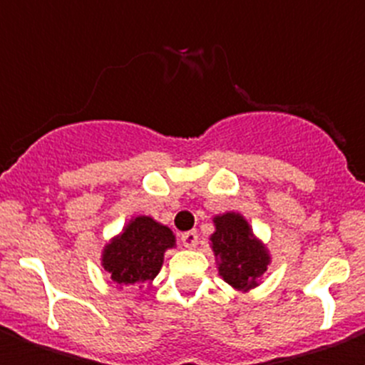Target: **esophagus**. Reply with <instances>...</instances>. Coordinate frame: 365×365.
<instances>
[{
    "instance_id": "1",
    "label": "esophagus",
    "mask_w": 365,
    "mask_h": 365,
    "mask_svg": "<svg viewBox=\"0 0 365 365\" xmlns=\"http://www.w3.org/2000/svg\"><path fill=\"white\" fill-rule=\"evenodd\" d=\"M180 243L185 245L186 248H195L199 243V235L195 230H188L185 234H180Z\"/></svg>"
}]
</instances>
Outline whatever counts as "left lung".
Here are the masks:
<instances>
[{"instance_id":"8db88e82","label":"left lung","mask_w":365,"mask_h":365,"mask_svg":"<svg viewBox=\"0 0 365 365\" xmlns=\"http://www.w3.org/2000/svg\"><path fill=\"white\" fill-rule=\"evenodd\" d=\"M215 232L210 235L212 250L217 259L219 276L235 291H248L267 272L270 263L269 250L247 222L235 212L215 215Z\"/></svg>"}]
</instances>
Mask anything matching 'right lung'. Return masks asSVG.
<instances>
[{
  "label": "right lung",
  "mask_w": 365,
  "mask_h": 365,
  "mask_svg": "<svg viewBox=\"0 0 365 365\" xmlns=\"http://www.w3.org/2000/svg\"><path fill=\"white\" fill-rule=\"evenodd\" d=\"M175 247V235L148 215H138L113 237L102 252V267L118 287L151 283L159 274L164 252Z\"/></svg>",
  "instance_id": "add662e5"
}]
</instances>
